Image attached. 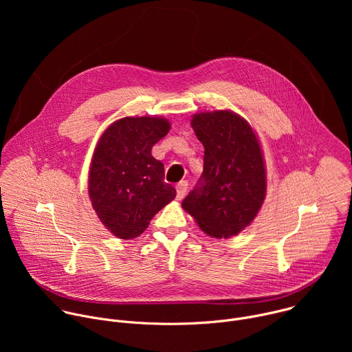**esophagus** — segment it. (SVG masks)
Instances as JSON below:
<instances>
[{
  "mask_svg": "<svg viewBox=\"0 0 352 352\" xmlns=\"http://www.w3.org/2000/svg\"><path fill=\"white\" fill-rule=\"evenodd\" d=\"M186 189H188V182L186 181H181L177 184V199L181 200L185 193H186Z\"/></svg>",
  "mask_w": 352,
  "mask_h": 352,
  "instance_id": "esophagus-1",
  "label": "esophagus"
}]
</instances>
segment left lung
Listing matches in <instances>:
<instances>
[{
	"label": "left lung",
	"mask_w": 352,
	"mask_h": 352,
	"mask_svg": "<svg viewBox=\"0 0 352 352\" xmlns=\"http://www.w3.org/2000/svg\"><path fill=\"white\" fill-rule=\"evenodd\" d=\"M190 125L205 146L204 174L182 208L214 238L236 235L252 221L266 195V170L250 125L230 111L196 114Z\"/></svg>",
	"instance_id": "1"
}]
</instances>
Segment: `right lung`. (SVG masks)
I'll return each mask as SVG.
<instances>
[{"instance_id": "add662e5", "label": "right lung", "mask_w": 352, "mask_h": 352, "mask_svg": "<svg viewBox=\"0 0 352 352\" xmlns=\"http://www.w3.org/2000/svg\"><path fill=\"white\" fill-rule=\"evenodd\" d=\"M170 131L155 117H125L100 138L89 174V196L98 219L118 238L140 235L177 190L152 147Z\"/></svg>"}]
</instances>
